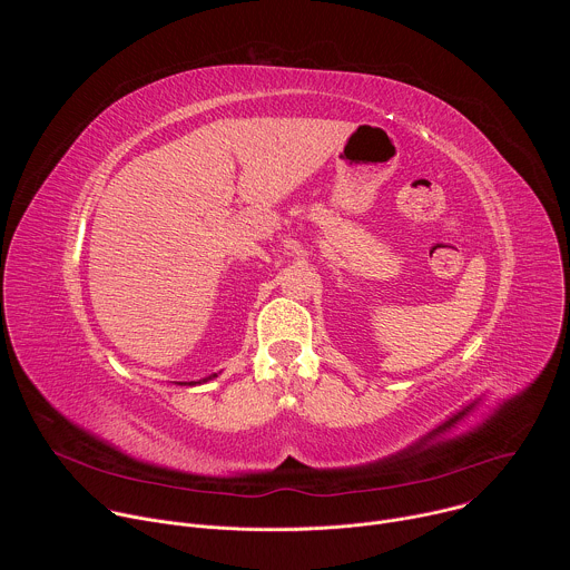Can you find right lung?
<instances>
[{
    "instance_id": "right-lung-1",
    "label": "right lung",
    "mask_w": 570,
    "mask_h": 570,
    "mask_svg": "<svg viewBox=\"0 0 570 570\" xmlns=\"http://www.w3.org/2000/svg\"><path fill=\"white\" fill-rule=\"evenodd\" d=\"M214 376H216V374H212V376H207V379H203V381H209V379H214ZM189 385H194V381H191Z\"/></svg>"
}]
</instances>
